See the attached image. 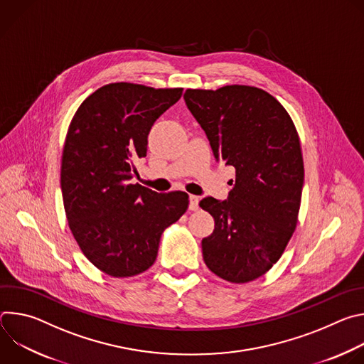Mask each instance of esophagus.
<instances>
[{
    "mask_svg": "<svg viewBox=\"0 0 364 364\" xmlns=\"http://www.w3.org/2000/svg\"><path fill=\"white\" fill-rule=\"evenodd\" d=\"M198 197L197 196H190V204H188V209L196 212L198 209Z\"/></svg>",
    "mask_w": 364,
    "mask_h": 364,
    "instance_id": "obj_1",
    "label": "esophagus"
}]
</instances>
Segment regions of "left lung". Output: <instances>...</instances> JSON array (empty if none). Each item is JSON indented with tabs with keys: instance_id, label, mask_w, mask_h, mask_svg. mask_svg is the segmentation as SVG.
<instances>
[{
	"instance_id": "1",
	"label": "left lung",
	"mask_w": 364,
	"mask_h": 364,
	"mask_svg": "<svg viewBox=\"0 0 364 364\" xmlns=\"http://www.w3.org/2000/svg\"><path fill=\"white\" fill-rule=\"evenodd\" d=\"M186 105L205 132L216 161L236 170L226 200L204 197L215 230L201 240L218 277L243 284L277 264L298 219L304 163L298 132L281 103L253 86L187 89Z\"/></svg>"
}]
</instances>
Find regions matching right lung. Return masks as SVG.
I'll list each match as a JSON object with an SVG mask.
<instances>
[{"instance_id":"right-lung-1","label":"right lung","mask_w":364,"mask_h":364,"mask_svg":"<svg viewBox=\"0 0 364 364\" xmlns=\"http://www.w3.org/2000/svg\"><path fill=\"white\" fill-rule=\"evenodd\" d=\"M181 95V87L111 83L87 96L70 122L60 174L68 222L85 256L111 277L146 271L163 230L188 207L184 191L131 184L151 127Z\"/></svg>"}]
</instances>
